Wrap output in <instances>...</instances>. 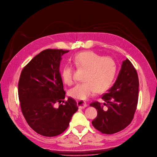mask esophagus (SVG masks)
I'll return each mask as SVG.
<instances>
[{"label": "esophagus", "mask_w": 157, "mask_h": 157, "mask_svg": "<svg viewBox=\"0 0 157 157\" xmlns=\"http://www.w3.org/2000/svg\"><path fill=\"white\" fill-rule=\"evenodd\" d=\"M78 105L79 108H80V109H85L86 106H87V104H86V103L85 101H78Z\"/></svg>", "instance_id": "34e87169"}]
</instances>
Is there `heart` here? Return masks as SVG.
<instances>
[{
	"instance_id": "heart-1",
	"label": "heart",
	"mask_w": 157,
	"mask_h": 157,
	"mask_svg": "<svg viewBox=\"0 0 157 157\" xmlns=\"http://www.w3.org/2000/svg\"><path fill=\"white\" fill-rule=\"evenodd\" d=\"M74 65L78 68L85 69L83 79L68 90V95L80 101H85L98 92L108 90L114 82L118 66L111 57H103L92 51L81 52L73 59ZM61 78L68 85L74 83V68L65 65L62 68Z\"/></svg>"
}]
</instances>
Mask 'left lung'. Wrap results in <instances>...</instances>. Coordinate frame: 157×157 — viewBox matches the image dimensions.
I'll return each mask as SVG.
<instances>
[{
	"instance_id": "8db88e82",
	"label": "left lung",
	"mask_w": 157,
	"mask_h": 157,
	"mask_svg": "<svg viewBox=\"0 0 157 157\" xmlns=\"http://www.w3.org/2000/svg\"><path fill=\"white\" fill-rule=\"evenodd\" d=\"M138 86L136 69L126 59L114 84L101 96L105 102L94 101L90 104L98 110L97 117L92 121L94 128L104 134L111 135L128 126L136 109Z\"/></svg>"
}]
</instances>
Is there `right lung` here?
Segmentation results:
<instances>
[{"label":"right lung","instance_id":"1","mask_svg":"<svg viewBox=\"0 0 157 157\" xmlns=\"http://www.w3.org/2000/svg\"><path fill=\"white\" fill-rule=\"evenodd\" d=\"M68 52L44 50L27 64L20 75L18 94L23 116L33 131L44 136L61 134L78 110L72 98L63 101L65 92L60 63L62 56ZM57 103L60 104L59 106Z\"/></svg>","mask_w":157,"mask_h":157}]
</instances>
